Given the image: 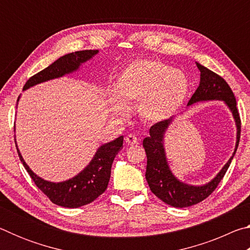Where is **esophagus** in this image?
<instances>
[{
  "mask_svg": "<svg viewBox=\"0 0 250 250\" xmlns=\"http://www.w3.org/2000/svg\"><path fill=\"white\" fill-rule=\"evenodd\" d=\"M125 142H126V145H129V146H133V145H137L138 143V138L135 137L134 134H128L125 137Z\"/></svg>",
  "mask_w": 250,
  "mask_h": 250,
  "instance_id": "obj_1",
  "label": "esophagus"
}]
</instances>
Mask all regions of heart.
I'll return each instance as SVG.
<instances>
[{
	"label": "heart",
	"instance_id": "b5f03b06",
	"mask_svg": "<svg viewBox=\"0 0 250 250\" xmlns=\"http://www.w3.org/2000/svg\"><path fill=\"white\" fill-rule=\"evenodd\" d=\"M110 96L113 112L125 116L129 104L139 101L143 119L159 122L167 119L184 104L189 91L185 73L161 61L133 62L122 70Z\"/></svg>",
	"mask_w": 250,
	"mask_h": 250
}]
</instances>
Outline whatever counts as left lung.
Listing matches in <instances>:
<instances>
[{
    "label": "left lung",
    "mask_w": 250,
    "mask_h": 250,
    "mask_svg": "<svg viewBox=\"0 0 250 250\" xmlns=\"http://www.w3.org/2000/svg\"><path fill=\"white\" fill-rule=\"evenodd\" d=\"M197 68L201 71V82L196 91L189 99L188 105H191L198 101L207 100H223L230 109L237 126V141L235 151L231 158L224 166L221 172L211 180L209 183L202 186H193L185 184L176 179L172 174L168 167L166 151H164L163 139L164 133L173 118L168 120L156 122L150 128V135L143 140V147L146 153V179L150 186L151 192L166 204L174 207H188L204 201L217 188L219 182L225 175L229 167L231 160L237 151L240 138V117L238 109L236 107V98L230 87L221 76L215 74L206 67L196 62Z\"/></svg>",
    "instance_id": "obj_1"
}]
</instances>
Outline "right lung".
<instances>
[{
  "label": "right lung",
  "mask_w": 250,
  "mask_h": 250,
  "mask_svg": "<svg viewBox=\"0 0 250 250\" xmlns=\"http://www.w3.org/2000/svg\"><path fill=\"white\" fill-rule=\"evenodd\" d=\"M97 53H98L97 49H88L67 54L65 56L58 58L56 62H54L52 65L46 67L40 73L32 76L24 84L23 89L26 90L29 87L35 86L37 83L73 73L79 68L83 62L89 61ZM122 147H124V137L121 135L116 140L101 146L97 150L94 159L79 174L70 180L53 183V182L41 179L28 167L16 146L21 162L23 163L24 167L26 168L29 176L32 177L37 188L54 204L68 207V208H77V207L89 204L107 189L110 174H111L112 162Z\"/></svg>",
  "instance_id": "right-lung-1"
}]
</instances>
